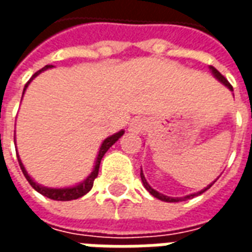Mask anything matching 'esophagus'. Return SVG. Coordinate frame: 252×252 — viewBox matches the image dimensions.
<instances>
[{"mask_svg": "<svg viewBox=\"0 0 252 252\" xmlns=\"http://www.w3.org/2000/svg\"><path fill=\"white\" fill-rule=\"evenodd\" d=\"M147 128V121L144 119H140V117H136L129 123V131L136 132V133H140L144 129Z\"/></svg>", "mask_w": 252, "mask_h": 252, "instance_id": "obj_1", "label": "esophagus"}]
</instances>
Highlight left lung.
Listing matches in <instances>:
<instances>
[{
  "label": "left lung",
  "mask_w": 252,
  "mask_h": 252,
  "mask_svg": "<svg viewBox=\"0 0 252 252\" xmlns=\"http://www.w3.org/2000/svg\"><path fill=\"white\" fill-rule=\"evenodd\" d=\"M209 70H211V72H212V74H213V77L216 78L217 81H220V82H221L222 85L225 86V88H228V89H229V90H231V92H233V89H232V86H231V83L228 82L227 79L222 77L221 74L217 71L215 67L209 66ZM140 178H142V182H143V185H144V188H146V189H147L148 191H150V194H153L154 197H157L158 200L166 201V202H180V201H186V200H189V198H193V197H195V195L202 194L204 191H206V190L209 189V188H211V186L213 185L215 182H216V181H213L211 185H208V186H206V188H204V189L200 190V191H197V193H193V194L185 195V197H169V195L162 194V193H159V191H157V190L154 189V188H151V186H150V184H148V182H147V180H146V177H144V174H143V171H140Z\"/></svg>",
  "instance_id": "obj_1"
}]
</instances>
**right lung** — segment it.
<instances>
[{
  "instance_id": "right-lung-1",
  "label": "right lung",
  "mask_w": 252,
  "mask_h": 252,
  "mask_svg": "<svg viewBox=\"0 0 252 252\" xmlns=\"http://www.w3.org/2000/svg\"><path fill=\"white\" fill-rule=\"evenodd\" d=\"M51 64H48V66L43 67L41 70H39L37 72H35L33 74V77L31 78L30 81L27 82V85H25L24 88V92H23V95H24L25 90H27V88H28V85H30L31 82H32V79L35 77H37L40 72L46 71V70H48V68H51ZM124 129H121V131H119L117 133H115V135H112V136H108L106 139H105L104 142H102V144H101V147H99L98 150V155H97V158H95V162H94V167L93 170H92V173L85 178V180L82 181V182H79V184H77V185L74 186H68V188H47V186H43L40 185V184H37V182H35V180L31 177L30 174H28V171L25 170L24 164H23V162H21V159H20V157L17 155V159H19V163H20V167H21V170H23V174H24V177L27 178V181L30 182L31 186L33 188V189L36 190V191H39L40 194L46 195V197H48V198H51V200H55V201H71V200H77V198H79V197H82V195H85L86 193H89L90 191V189L93 188V182L94 180L97 178V175H98V170H99V163H101V159H102V157L105 155V153L109 150L113 144H115L119 139H120L123 135H124ZM17 153V151H16Z\"/></svg>"
}]
</instances>
